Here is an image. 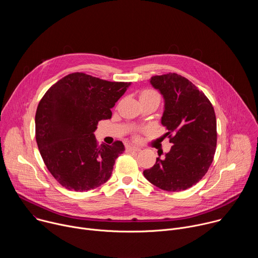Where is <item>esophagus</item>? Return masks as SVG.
<instances>
[{
    "label": "esophagus",
    "instance_id": "esophagus-1",
    "mask_svg": "<svg viewBox=\"0 0 258 258\" xmlns=\"http://www.w3.org/2000/svg\"><path fill=\"white\" fill-rule=\"evenodd\" d=\"M126 151H128V152H139V151H141V149L138 148V147H136V146H128L126 148Z\"/></svg>",
    "mask_w": 258,
    "mask_h": 258
}]
</instances>
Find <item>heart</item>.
<instances>
[{"label":"heart","instance_id":"obj_1","mask_svg":"<svg viewBox=\"0 0 258 258\" xmlns=\"http://www.w3.org/2000/svg\"><path fill=\"white\" fill-rule=\"evenodd\" d=\"M143 99H152V100H156V101L159 102L160 101V96L154 90L146 89V90H143L140 94V100H143ZM136 138H138V136H136Z\"/></svg>","mask_w":258,"mask_h":258}]
</instances>
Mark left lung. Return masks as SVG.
<instances>
[{
	"label": "left lung",
	"mask_w": 258,
	"mask_h": 258,
	"mask_svg": "<svg viewBox=\"0 0 258 258\" xmlns=\"http://www.w3.org/2000/svg\"><path fill=\"white\" fill-rule=\"evenodd\" d=\"M150 83L164 98L161 123L173 145L143 173L161 190H187L205 175L214 157L217 134L213 106L202 91L177 73L152 77Z\"/></svg>",
	"instance_id": "obj_1"
}]
</instances>
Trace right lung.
<instances>
[{"label":"right lung","instance_id":"obj_1","mask_svg":"<svg viewBox=\"0 0 258 258\" xmlns=\"http://www.w3.org/2000/svg\"><path fill=\"white\" fill-rule=\"evenodd\" d=\"M131 83L108 82L75 72L54 84L35 113V140L42 158L62 187L76 192L94 190L111 176L122 142L99 146L94 132Z\"/></svg>","mask_w":258,"mask_h":258}]
</instances>
